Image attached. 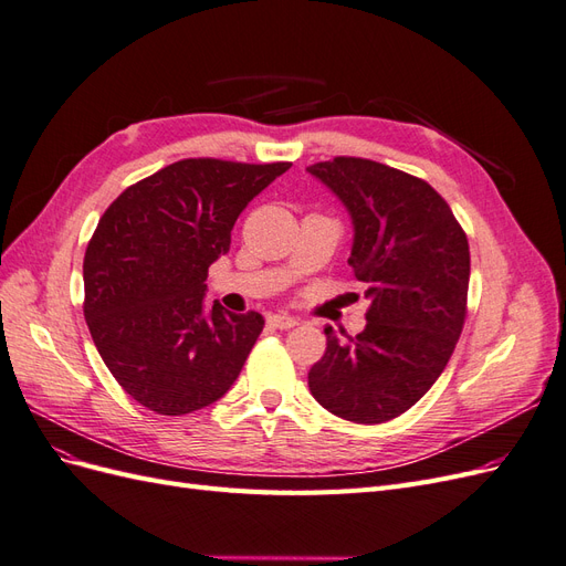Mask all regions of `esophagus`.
<instances>
[{
	"instance_id": "34e87169",
	"label": "esophagus",
	"mask_w": 566,
	"mask_h": 566,
	"mask_svg": "<svg viewBox=\"0 0 566 566\" xmlns=\"http://www.w3.org/2000/svg\"><path fill=\"white\" fill-rule=\"evenodd\" d=\"M300 321L295 318V316H290V314H271L269 316V325L271 328H279V331H290V328H295Z\"/></svg>"
}]
</instances>
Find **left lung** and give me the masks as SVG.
<instances>
[{
    "mask_svg": "<svg viewBox=\"0 0 566 566\" xmlns=\"http://www.w3.org/2000/svg\"><path fill=\"white\" fill-rule=\"evenodd\" d=\"M345 205L349 266L370 302L366 328L337 337L310 370L314 399L361 424L397 418L424 397L455 349L470 285V248L434 188L399 169L335 158L306 167Z\"/></svg>",
    "mask_w": 566,
    "mask_h": 566,
    "instance_id": "obj_1",
    "label": "left lung"
}]
</instances>
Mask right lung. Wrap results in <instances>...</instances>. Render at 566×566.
<instances>
[{"label":"right lung","mask_w":566,"mask_h":566,"mask_svg":"<svg viewBox=\"0 0 566 566\" xmlns=\"http://www.w3.org/2000/svg\"><path fill=\"white\" fill-rule=\"evenodd\" d=\"M290 163L179 160L129 186L98 219L84 252V318L94 345L134 401L186 416L231 389L262 314L205 304L208 269L231 229Z\"/></svg>","instance_id":"obj_1"}]
</instances>
